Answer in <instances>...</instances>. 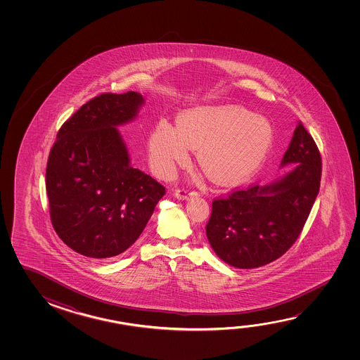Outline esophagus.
Instances as JSON below:
<instances>
[{
    "mask_svg": "<svg viewBox=\"0 0 360 360\" xmlns=\"http://www.w3.org/2000/svg\"><path fill=\"white\" fill-rule=\"evenodd\" d=\"M174 195L177 197L178 200H188L191 197H195V195H197V192L189 188H178L176 189Z\"/></svg>",
    "mask_w": 360,
    "mask_h": 360,
    "instance_id": "esophagus-1",
    "label": "esophagus"
}]
</instances>
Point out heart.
Instances as JSON below:
<instances>
[{
    "label": "heart",
    "instance_id": "heart-1",
    "mask_svg": "<svg viewBox=\"0 0 360 360\" xmlns=\"http://www.w3.org/2000/svg\"><path fill=\"white\" fill-rule=\"evenodd\" d=\"M272 128L265 118L238 105L197 108L183 112L177 127L160 120L148 139V157L160 177L186 165L191 148L214 182L237 184L254 173L271 147Z\"/></svg>",
    "mask_w": 360,
    "mask_h": 360
}]
</instances>
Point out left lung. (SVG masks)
<instances>
[{
	"instance_id": "obj_1",
	"label": "left lung",
	"mask_w": 360,
	"mask_h": 360,
	"mask_svg": "<svg viewBox=\"0 0 360 360\" xmlns=\"http://www.w3.org/2000/svg\"><path fill=\"white\" fill-rule=\"evenodd\" d=\"M294 169L280 181L233 189L212 200L206 235L229 265L254 269L281 257L300 236L321 179V155L304 125L294 131L283 165Z\"/></svg>"
}]
</instances>
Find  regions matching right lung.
Returning <instances> with one entry per match:
<instances>
[{
  "instance_id": "1",
  "label": "right lung",
  "mask_w": 360,
  "mask_h": 360,
  "mask_svg": "<svg viewBox=\"0 0 360 360\" xmlns=\"http://www.w3.org/2000/svg\"><path fill=\"white\" fill-rule=\"evenodd\" d=\"M142 95H98L61 125L49 154L46 195L58 236L77 254L108 259L141 236L165 187L130 165L118 127Z\"/></svg>"
}]
</instances>
